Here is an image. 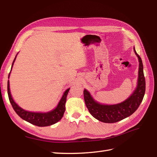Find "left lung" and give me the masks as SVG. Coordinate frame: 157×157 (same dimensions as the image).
I'll use <instances>...</instances> for the list:
<instances>
[{
	"label": "left lung",
	"instance_id": "obj_1",
	"mask_svg": "<svg viewBox=\"0 0 157 157\" xmlns=\"http://www.w3.org/2000/svg\"><path fill=\"white\" fill-rule=\"evenodd\" d=\"M135 54L140 61L138 84L132 95L126 100L117 105H101L95 101L86 90H84L85 104L90 113L98 121L105 123H114L120 121L134 113L141 103L145 92V79L144 74V67L140 56Z\"/></svg>",
	"mask_w": 157,
	"mask_h": 157
}]
</instances>
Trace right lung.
Listing matches in <instances>:
<instances>
[{"label":"right lung","mask_w":157,"mask_h":157,"mask_svg":"<svg viewBox=\"0 0 157 157\" xmlns=\"http://www.w3.org/2000/svg\"><path fill=\"white\" fill-rule=\"evenodd\" d=\"M15 59H13L12 67L13 66V62L15 61ZM10 75V73H9ZM9 78V77H8ZM9 81H8V98L11 105L13 109V110L20 116L22 119L25 120V121L31 123L32 124H34L37 126H48L55 124V123L59 121L61 118L63 117V114L65 111V102L67 99V96L69 92L70 88L67 89L64 92L62 98L59 101V103L57 107L54 110L50 112H48L46 113H33L23 110V109L19 107L17 104L14 102L12 96L10 94V88H9Z\"/></svg>","instance_id":"obj_1"}]
</instances>
